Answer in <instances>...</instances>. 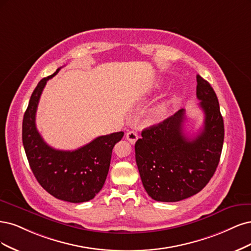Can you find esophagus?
<instances>
[{"mask_svg":"<svg viewBox=\"0 0 251 251\" xmlns=\"http://www.w3.org/2000/svg\"><path fill=\"white\" fill-rule=\"evenodd\" d=\"M137 139H139V134H137L135 131H133V130H130V131H128L127 133H126V140L130 143V144H135V142L137 141Z\"/></svg>","mask_w":251,"mask_h":251,"instance_id":"obj_1","label":"esophagus"}]
</instances>
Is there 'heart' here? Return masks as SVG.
Returning <instances> with one entry per match:
<instances>
[{
	"label": "heart",
	"mask_w": 251,
	"mask_h": 251,
	"mask_svg": "<svg viewBox=\"0 0 251 251\" xmlns=\"http://www.w3.org/2000/svg\"><path fill=\"white\" fill-rule=\"evenodd\" d=\"M172 102H173V100L170 99V100H166L164 102H161L160 104H158L157 107L155 108V116L158 119L165 118L169 114V110H170V107H171Z\"/></svg>",
	"instance_id": "1"
}]
</instances>
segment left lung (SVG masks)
Listing matches in <instances>:
<instances>
[{
    "instance_id": "left-lung-1",
    "label": "left lung",
    "mask_w": 251,
    "mask_h": 251,
    "mask_svg": "<svg viewBox=\"0 0 251 251\" xmlns=\"http://www.w3.org/2000/svg\"><path fill=\"white\" fill-rule=\"evenodd\" d=\"M196 95L204 112L203 128L188 137L183 132L185 111L180 109L142 131L135 143V160L148 195L156 201L176 202L195 195L213 177L219 164L224 123L215 91L196 76Z\"/></svg>"
}]
</instances>
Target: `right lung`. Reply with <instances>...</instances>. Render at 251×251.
Masks as SVG:
<instances>
[{
	"instance_id": "obj_1",
	"label": "right lung",
	"mask_w": 251,
	"mask_h": 251,
	"mask_svg": "<svg viewBox=\"0 0 251 251\" xmlns=\"http://www.w3.org/2000/svg\"><path fill=\"white\" fill-rule=\"evenodd\" d=\"M59 70L40 80L31 95L23 119V145L39 184L55 198L80 203L92 200L101 191L108 174L112 149L124 132L98 136L74 151L50 147L37 131L35 115L47 81Z\"/></svg>"
}]
</instances>
